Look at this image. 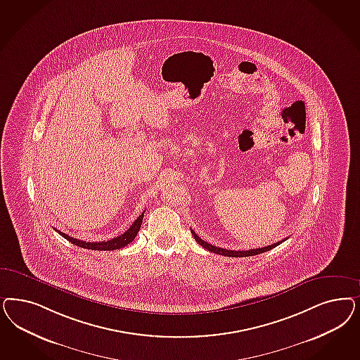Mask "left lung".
<instances>
[{
	"instance_id": "1",
	"label": "left lung",
	"mask_w": 360,
	"mask_h": 360,
	"mask_svg": "<svg viewBox=\"0 0 360 360\" xmlns=\"http://www.w3.org/2000/svg\"><path fill=\"white\" fill-rule=\"evenodd\" d=\"M191 232L193 234L195 240H196L198 244L201 245L202 248L208 249L209 252H212V253L226 255V257H249V255H261V253H265L267 250H270V249L278 246V245L282 243V241H278V243H276V244L267 245L265 248H257V249H250V250H229V249H222V248H219V246L208 244V243H205L204 240H201L193 231H191ZM285 240H286V238H285ZM285 240H283V241H285Z\"/></svg>"
}]
</instances>
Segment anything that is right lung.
Masks as SVG:
<instances>
[{"label": "right lung", "instance_id": "right-lung-1", "mask_svg": "<svg viewBox=\"0 0 360 360\" xmlns=\"http://www.w3.org/2000/svg\"><path fill=\"white\" fill-rule=\"evenodd\" d=\"M143 216H144V212L140 214L136 220L132 222V225H131L123 234L117 236V237L112 238V240L102 241V243H86V241L77 240V238H74V237H70L69 234L62 233L60 231H58V229H56V231H57L63 238H66L68 241H70L71 244L77 245V246L83 248V249H91V250H117V249L124 248V246H127L129 243L134 241V238L136 237V234L139 232L140 226H141Z\"/></svg>", "mask_w": 360, "mask_h": 360}]
</instances>
